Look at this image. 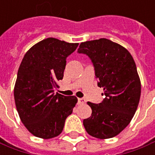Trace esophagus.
I'll use <instances>...</instances> for the list:
<instances>
[{"mask_svg": "<svg viewBox=\"0 0 155 155\" xmlns=\"http://www.w3.org/2000/svg\"><path fill=\"white\" fill-rule=\"evenodd\" d=\"M78 104L79 105H81V104H84L85 102V99L83 98V97H81V98H78Z\"/></svg>", "mask_w": 155, "mask_h": 155, "instance_id": "1", "label": "esophagus"}]
</instances>
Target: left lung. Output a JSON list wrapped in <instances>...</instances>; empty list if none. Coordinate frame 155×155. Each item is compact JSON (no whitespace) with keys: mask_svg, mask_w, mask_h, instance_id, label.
Masks as SVG:
<instances>
[{"mask_svg":"<svg viewBox=\"0 0 155 155\" xmlns=\"http://www.w3.org/2000/svg\"><path fill=\"white\" fill-rule=\"evenodd\" d=\"M78 53L91 60L105 95L101 103L87 102L92 114L83 120L84 127L95 138H113L128 126L138 108L141 83L135 62L127 49L106 38L81 43Z\"/></svg>","mask_w":155,"mask_h":155,"instance_id":"1","label":"left lung"}]
</instances>
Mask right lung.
<instances>
[{
	"label": "right lung",
	"mask_w": 155,
	"mask_h": 155,
	"mask_svg": "<svg viewBox=\"0 0 155 155\" xmlns=\"http://www.w3.org/2000/svg\"><path fill=\"white\" fill-rule=\"evenodd\" d=\"M78 43L49 38L34 45L25 54L17 72L14 99L20 118L28 130L45 139L61 133L65 119L78 98L54 90L62 80L66 58Z\"/></svg>",
	"instance_id": "add662e5"
}]
</instances>
